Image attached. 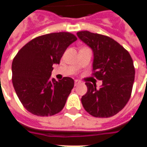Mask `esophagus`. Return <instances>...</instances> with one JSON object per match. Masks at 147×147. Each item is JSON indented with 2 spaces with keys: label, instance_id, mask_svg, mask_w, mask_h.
<instances>
[{
  "label": "esophagus",
  "instance_id": "esophagus-1",
  "mask_svg": "<svg viewBox=\"0 0 147 147\" xmlns=\"http://www.w3.org/2000/svg\"><path fill=\"white\" fill-rule=\"evenodd\" d=\"M80 81H79V80H75V86H77V85H79V83H80Z\"/></svg>",
  "mask_w": 147,
  "mask_h": 147
}]
</instances>
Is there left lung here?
<instances>
[{
	"mask_svg": "<svg viewBox=\"0 0 147 147\" xmlns=\"http://www.w3.org/2000/svg\"><path fill=\"white\" fill-rule=\"evenodd\" d=\"M78 37L92 49L93 75L102 86L86 82L87 93L81 101L85 110L96 118H109L123 109L131 96L135 68L130 54L107 36L89 31L77 32Z\"/></svg>",
	"mask_w": 147,
	"mask_h": 147,
	"instance_id": "obj_1",
	"label": "left lung"
}]
</instances>
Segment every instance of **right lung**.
<instances>
[{
	"instance_id": "add662e5",
	"label": "right lung",
	"mask_w": 147,
	"mask_h": 147,
	"mask_svg": "<svg viewBox=\"0 0 147 147\" xmlns=\"http://www.w3.org/2000/svg\"><path fill=\"white\" fill-rule=\"evenodd\" d=\"M77 40L70 32H54L34 38L13 59L12 83L26 109L37 116H51L65 107L74 80L51 79L54 64H59L68 47Z\"/></svg>"
}]
</instances>
